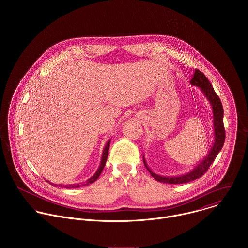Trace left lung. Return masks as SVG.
I'll list each match as a JSON object with an SVG mask.
<instances>
[{"instance_id": "1", "label": "left lung", "mask_w": 248, "mask_h": 248, "mask_svg": "<svg viewBox=\"0 0 248 248\" xmlns=\"http://www.w3.org/2000/svg\"><path fill=\"white\" fill-rule=\"evenodd\" d=\"M190 84L193 86H197L200 88L208 102L210 103L212 107V113H213V128H214V142L212 144V147L209 151V153L206 155V157L196 166L193 167L192 170H190L188 172L175 175V176H164L155 173L152 171V170L148 167L145 158L143 156V162L150 172V174L153 178L164 184H173V185H180V184H186L189 183L191 181H194L196 179L201 178V176L207 171L210 165L214 162L219 152L222 150L225 142V128H224V110L223 106L221 103L220 98L216 94L214 88L212 87V84L208 80V78L205 77L203 73L200 70L195 69L193 78L190 80Z\"/></svg>"}]
</instances>
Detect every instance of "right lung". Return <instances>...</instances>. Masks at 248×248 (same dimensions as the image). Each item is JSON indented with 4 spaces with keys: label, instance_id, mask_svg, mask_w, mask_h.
<instances>
[{
    "label": "right lung",
    "instance_id": "add662e5",
    "mask_svg": "<svg viewBox=\"0 0 248 248\" xmlns=\"http://www.w3.org/2000/svg\"><path fill=\"white\" fill-rule=\"evenodd\" d=\"M110 142H111V139L108 140V142L106 143L105 147H104V150H103V153H102V158H101V163H100V166L98 168V170H96V172L91 176V178L89 180H87L85 183H81V184H76V185H67V186H64L63 187L65 188H78V187H80V186H85L87 185H90V184H93L95 181L98 180V178L100 176L105 165H106V161H107V158H108V154H109V147H110ZM52 186H54L53 183H50ZM57 186H62L61 185H56Z\"/></svg>",
    "mask_w": 248,
    "mask_h": 248
}]
</instances>
